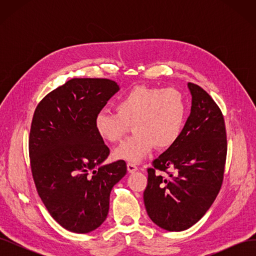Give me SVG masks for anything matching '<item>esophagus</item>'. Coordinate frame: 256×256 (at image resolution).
<instances>
[{
	"instance_id": "obj_1",
	"label": "esophagus",
	"mask_w": 256,
	"mask_h": 256,
	"mask_svg": "<svg viewBox=\"0 0 256 256\" xmlns=\"http://www.w3.org/2000/svg\"><path fill=\"white\" fill-rule=\"evenodd\" d=\"M127 168L129 173H134L136 171H138V166L134 164H131V162H128L127 164Z\"/></svg>"
}]
</instances>
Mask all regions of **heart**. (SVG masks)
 <instances>
[{"mask_svg":"<svg viewBox=\"0 0 256 256\" xmlns=\"http://www.w3.org/2000/svg\"><path fill=\"white\" fill-rule=\"evenodd\" d=\"M116 112H99L95 128L99 136L110 143H120L132 125L134 136L122 144L114 154L130 162L144 160L152 147L164 150L180 138L187 102L180 90L136 86L122 96Z\"/></svg>","mask_w":256,"mask_h":256,"instance_id":"heart-1","label":"heart"}]
</instances>
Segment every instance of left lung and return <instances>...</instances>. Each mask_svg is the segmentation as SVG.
Returning a JSON list of instances; mask_svg holds the SVG:
<instances>
[{"instance_id": "left-lung-1", "label": "left lung", "mask_w": 256, "mask_h": 256, "mask_svg": "<svg viewBox=\"0 0 256 256\" xmlns=\"http://www.w3.org/2000/svg\"><path fill=\"white\" fill-rule=\"evenodd\" d=\"M188 88L192 96L189 118L177 141L147 168L143 194L152 221L170 232L191 228L212 205L221 189L228 152L220 108L198 85L188 83Z\"/></svg>"}]
</instances>
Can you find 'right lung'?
<instances>
[{
    "label": "right lung",
    "mask_w": 256,
    "mask_h": 256,
    "mask_svg": "<svg viewBox=\"0 0 256 256\" xmlns=\"http://www.w3.org/2000/svg\"><path fill=\"white\" fill-rule=\"evenodd\" d=\"M118 90L109 79L74 78L50 92L33 115L28 152L38 196L74 233L102 226L113 186L127 173L124 160L102 164L110 150L95 128L97 114Z\"/></svg>",
    "instance_id": "right-lung-1"
}]
</instances>
